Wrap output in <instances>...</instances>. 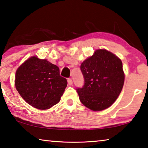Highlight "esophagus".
Wrapping results in <instances>:
<instances>
[{"label":"esophagus","instance_id":"obj_1","mask_svg":"<svg viewBox=\"0 0 148 148\" xmlns=\"http://www.w3.org/2000/svg\"><path fill=\"white\" fill-rule=\"evenodd\" d=\"M68 84H69L70 86L72 85V84H73V81H72V80L71 78H68Z\"/></svg>","mask_w":148,"mask_h":148}]
</instances>
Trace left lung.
Instances as JSON below:
<instances>
[{
    "label": "left lung",
    "instance_id": "left-lung-1",
    "mask_svg": "<svg viewBox=\"0 0 148 148\" xmlns=\"http://www.w3.org/2000/svg\"><path fill=\"white\" fill-rule=\"evenodd\" d=\"M84 86L77 89L80 102L93 111H102L113 104L122 92L125 74L122 62L106 49L95 50L80 66Z\"/></svg>",
    "mask_w": 148,
    "mask_h": 148
}]
</instances>
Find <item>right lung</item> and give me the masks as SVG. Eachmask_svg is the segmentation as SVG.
Wrapping results in <instances>:
<instances>
[{"label": "right lung", "mask_w": 148, "mask_h": 148, "mask_svg": "<svg viewBox=\"0 0 148 148\" xmlns=\"http://www.w3.org/2000/svg\"><path fill=\"white\" fill-rule=\"evenodd\" d=\"M14 84L28 104L45 110L60 102L67 86V80L60 76L57 66L46 59L33 56L18 68Z\"/></svg>", "instance_id": "add662e5"}]
</instances>
